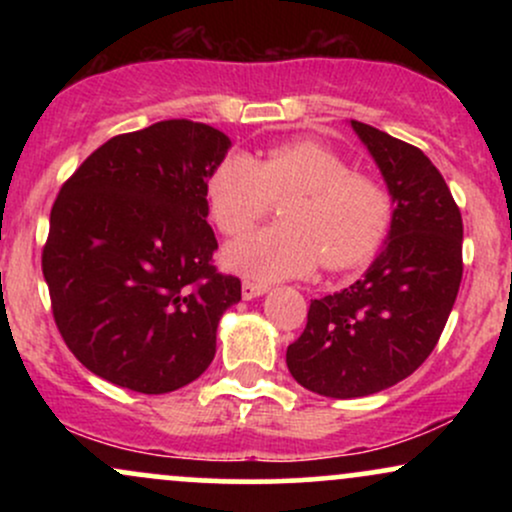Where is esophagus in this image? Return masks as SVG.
<instances>
[{
	"label": "esophagus",
	"instance_id": "obj_1",
	"mask_svg": "<svg viewBox=\"0 0 512 512\" xmlns=\"http://www.w3.org/2000/svg\"><path fill=\"white\" fill-rule=\"evenodd\" d=\"M243 298L245 301H252V298H260V296H264V293H267L269 289L264 284H255V281H243Z\"/></svg>",
	"mask_w": 512,
	"mask_h": 512
}]
</instances>
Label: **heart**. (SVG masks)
I'll use <instances>...</instances> for the list:
<instances>
[{"label":"heart","instance_id":"obj_1","mask_svg":"<svg viewBox=\"0 0 512 512\" xmlns=\"http://www.w3.org/2000/svg\"><path fill=\"white\" fill-rule=\"evenodd\" d=\"M284 199L279 226L228 245L223 264L252 281H279L327 269L358 267L390 231L392 197L383 182L356 175L327 146L298 139L260 158L228 154L207 178L209 214L223 236H243Z\"/></svg>","mask_w":512,"mask_h":512}]
</instances>
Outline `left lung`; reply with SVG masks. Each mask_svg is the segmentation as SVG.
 <instances>
[{
  "label": "left lung",
  "mask_w": 512,
  "mask_h": 512,
  "mask_svg": "<svg viewBox=\"0 0 512 512\" xmlns=\"http://www.w3.org/2000/svg\"><path fill=\"white\" fill-rule=\"evenodd\" d=\"M390 192L383 250L349 289L310 303L286 349L298 385L322 397H368L409 378L436 349L462 281V216L416 146L351 120Z\"/></svg>",
  "instance_id": "8db88e82"
}]
</instances>
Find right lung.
Returning <instances> with one entry per match:
<instances>
[{
  "instance_id": "1",
  "label": "right lung",
  "mask_w": 512,
  "mask_h": 512,
  "mask_svg": "<svg viewBox=\"0 0 512 512\" xmlns=\"http://www.w3.org/2000/svg\"><path fill=\"white\" fill-rule=\"evenodd\" d=\"M231 149L219 129L163 120L120 134L76 168L43 248L64 344L108 383L163 395L216 354L240 279L216 272L207 178Z\"/></svg>"
}]
</instances>
